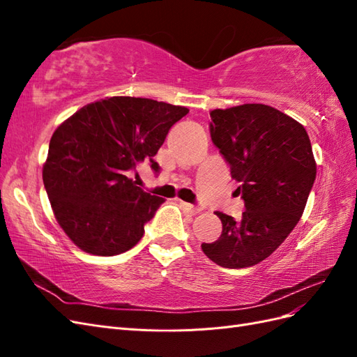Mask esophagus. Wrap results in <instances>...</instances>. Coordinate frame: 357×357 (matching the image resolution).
Here are the masks:
<instances>
[{"label": "esophagus", "mask_w": 357, "mask_h": 357, "mask_svg": "<svg viewBox=\"0 0 357 357\" xmlns=\"http://www.w3.org/2000/svg\"><path fill=\"white\" fill-rule=\"evenodd\" d=\"M180 207L183 208V211L190 214V215H195L201 211V208L198 207V205H193V204H189V202H183L180 201Z\"/></svg>", "instance_id": "esophagus-1"}]
</instances>
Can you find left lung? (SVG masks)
<instances>
[{
  "instance_id": "8db88e82",
  "label": "left lung",
  "mask_w": 357,
  "mask_h": 357,
  "mask_svg": "<svg viewBox=\"0 0 357 357\" xmlns=\"http://www.w3.org/2000/svg\"><path fill=\"white\" fill-rule=\"evenodd\" d=\"M213 144L240 183V220L215 213L223 231L202 252L223 268H248L275 252L304 213L316 180V162L305 128L265 104H244L210 113Z\"/></svg>"
}]
</instances>
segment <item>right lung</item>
Masks as SVG:
<instances>
[{
    "label": "right lung",
    "instance_id": "obj_1",
    "mask_svg": "<svg viewBox=\"0 0 357 357\" xmlns=\"http://www.w3.org/2000/svg\"><path fill=\"white\" fill-rule=\"evenodd\" d=\"M189 110L134 96L84 105L53 132L43 183L61 228L83 252L121 255L144 234L164 198L128 177L153 156Z\"/></svg>",
    "mask_w": 357,
    "mask_h": 357
}]
</instances>
